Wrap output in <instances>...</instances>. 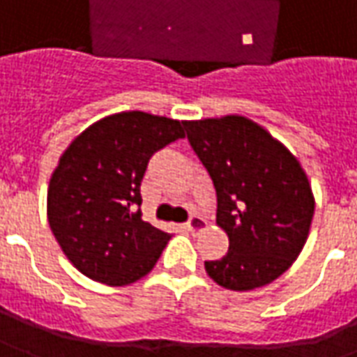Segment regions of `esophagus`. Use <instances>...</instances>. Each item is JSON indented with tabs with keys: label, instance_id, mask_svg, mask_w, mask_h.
Wrapping results in <instances>:
<instances>
[{
	"label": "esophagus",
	"instance_id": "34e87169",
	"mask_svg": "<svg viewBox=\"0 0 357 357\" xmlns=\"http://www.w3.org/2000/svg\"><path fill=\"white\" fill-rule=\"evenodd\" d=\"M185 228L189 231H193V234H195V231H203L206 230V220L201 218V216H191L189 222L185 224Z\"/></svg>",
	"mask_w": 357,
	"mask_h": 357
}]
</instances>
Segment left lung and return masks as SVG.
Masks as SVG:
<instances>
[{
	"mask_svg": "<svg viewBox=\"0 0 357 357\" xmlns=\"http://www.w3.org/2000/svg\"><path fill=\"white\" fill-rule=\"evenodd\" d=\"M187 139L216 189V224L230 248L204 261L214 282L234 291L266 286L305 245L315 197L300 160L265 127L243 116L183 121Z\"/></svg>",
	"mask_w": 357,
	"mask_h": 357,
	"instance_id": "left-lung-1",
	"label": "left lung"
}]
</instances>
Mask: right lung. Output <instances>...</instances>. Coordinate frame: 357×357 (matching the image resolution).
<instances>
[{
  "mask_svg": "<svg viewBox=\"0 0 357 357\" xmlns=\"http://www.w3.org/2000/svg\"><path fill=\"white\" fill-rule=\"evenodd\" d=\"M185 137L181 121L119 112L77 135L48 185V222L91 280L127 286L153 271L170 234L143 220L141 181L156 151Z\"/></svg>",
  "mask_w": 357,
  "mask_h": 357,
  "instance_id": "1",
  "label": "right lung"
}]
</instances>
